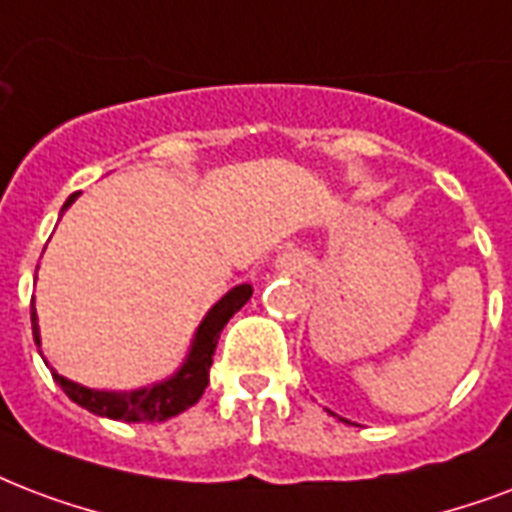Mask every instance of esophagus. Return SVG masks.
Returning <instances> with one entry per match:
<instances>
[{
	"label": "esophagus",
	"instance_id": "esophagus-1",
	"mask_svg": "<svg viewBox=\"0 0 512 512\" xmlns=\"http://www.w3.org/2000/svg\"><path fill=\"white\" fill-rule=\"evenodd\" d=\"M276 268L284 273H295L303 268V260H300L298 252H282V255H279V260H276Z\"/></svg>",
	"mask_w": 512,
	"mask_h": 512
}]
</instances>
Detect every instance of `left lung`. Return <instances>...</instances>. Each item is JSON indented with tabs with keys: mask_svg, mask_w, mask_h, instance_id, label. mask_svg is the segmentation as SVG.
<instances>
[{
	"mask_svg": "<svg viewBox=\"0 0 512 512\" xmlns=\"http://www.w3.org/2000/svg\"><path fill=\"white\" fill-rule=\"evenodd\" d=\"M327 413H333V411H327ZM333 416H335V413H333Z\"/></svg>",
	"mask_w": 512,
	"mask_h": 512,
	"instance_id": "8db88e82",
	"label": "left lung"
}]
</instances>
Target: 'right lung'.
Listing matches in <instances>:
<instances>
[{
  "instance_id": "obj_1",
  "label": "right lung",
  "mask_w": 512,
  "mask_h": 512,
  "mask_svg": "<svg viewBox=\"0 0 512 512\" xmlns=\"http://www.w3.org/2000/svg\"><path fill=\"white\" fill-rule=\"evenodd\" d=\"M74 193L66 198V204L61 212H66L69 206L77 201ZM252 298V284H239L222 295L217 303H214L206 317L201 319V325L195 327L193 341H190V349H187L185 360L179 365L171 376L155 381V384L139 386V389H128V392H117V389H91V386L77 384V381H69L66 376H61L56 368H50L48 360L45 365L53 373V381H56L61 389L66 392V397L77 403L85 411L96 413V416H104V419L115 421H166L177 413L187 411L190 405H195L204 395V389L209 386V368H212L214 349H217V341H220L222 327L228 325V319L239 311L247 300ZM31 330H34V343L37 349L42 346V338H39V325H37V308H34V300H31ZM42 354V351H39Z\"/></svg>"
}]
</instances>
